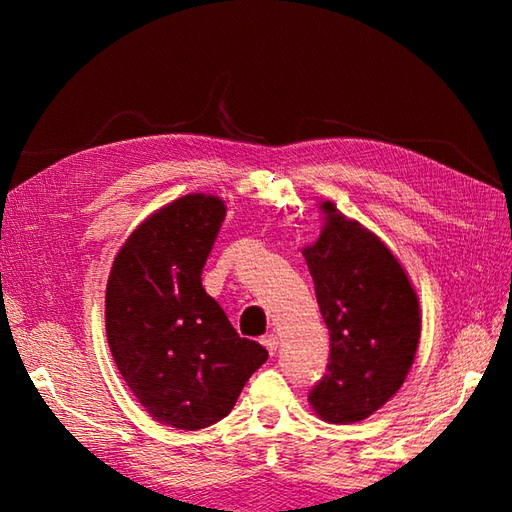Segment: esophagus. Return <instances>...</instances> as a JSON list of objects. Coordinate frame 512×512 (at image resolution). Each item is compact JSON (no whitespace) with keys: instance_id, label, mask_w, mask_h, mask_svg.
Here are the masks:
<instances>
[{"instance_id":"obj_1","label":"esophagus","mask_w":512,"mask_h":512,"mask_svg":"<svg viewBox=\"0 0 512 512\" xmlns=\"http://www.w3.org/2000/svg\"><path fill=\"white\" fill-rule=\"evenodd\" d=\"M262 343H264V347H266V350H268L270 354H275V352H277V345H279V341H277V336H275V334H266V336H262Z\"/></svg>"}]
</instances>
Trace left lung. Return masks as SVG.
Wrapping results in <instances>:
<instances>
[{"label": "left lung", "mask_w": 512, "mask_h": 512, "mask_svg": "<svg viewBox=\"0 0 512 512\" xmlns=\"http://www.w3.org/2000/svg\"><path fill=\"white\" fill-rule=\"evenodd\" d=\"M321 209V237L303 257L330 330V363L308 400L325 422L350 424L372 416L405 383L422 317L391 250L334 202Z\"/></svg>", "instance_id": "obj_1"}]
</instances>
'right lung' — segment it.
<instances>
[{
    "label": "right lung",
    "mask_w": 512,
    "mask_h": 512,
    "mask_svg": "<svg viewBox=\"0 0 512 512\" xmlns=\"http://www.w3.org/2000/svg\"><path fill=\"white\" fill-rule=\"evenodd\" d=\"M224 215L215 195L167 204L129 235L107 281L105 330L118 372L151 418L182 431L228 416L268 358L202 288Z\"/></svg>",
    "instance_id": "obj_1"
}]
</instances>
